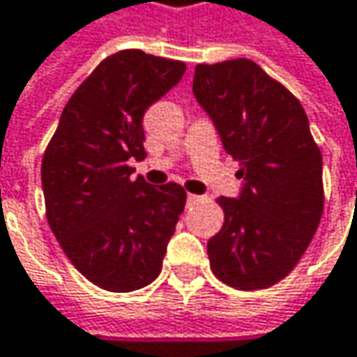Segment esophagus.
I'll return each instance as SVG.
<instances>
[{
  "label": "esophagus",
  "mask_w": 357,
  "mask_h": 357,
  "mask_svg": "<svg viewBox=\"0 0 357 357\" xmlns=\"http://www.w3.org/2000/svg\"><path fill=\"white\" fill-rule=\"evenodd\" d=\"M187 201H189V203H195V201H199V197H197V195H191V192H189V195H187Z\"/></svg>",
  "instance_id": "34e87169"
}]
</instances>
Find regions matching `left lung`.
Wrapping results in <instances>:
<instances>
[{"instance_id":"left-lung-1","label":"left lung","mask_w":357,"mask_h":357,"mask_svg":"<svg viewBox=\"0 0 357 357\" xmlns=\"http://www.w3.org/2000/svg\"><path fill=\"white\" fill-rule=\"evenodd\" d=\"M192 93L240 162L238 199L219 197L223 227L207 242L217 278L268 289L293 270L323 215V156L301 101L254 61L197 64Z\"/></svg>"}]
</instances>
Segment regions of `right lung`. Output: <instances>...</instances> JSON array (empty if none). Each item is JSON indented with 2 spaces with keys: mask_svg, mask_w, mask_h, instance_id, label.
<instances>
[{
  "mask_svg": "<svg viewBox=\"0 0 357 357\" xmlns=\"http://www.w3.org/2000/svg\"><path fill=\"white\" fill-rule=\"evenodd\" d=\"M187 64L130 48L103 59L64 105L42 156L48 225L95 287L132 293L162 268L187 192L132 178L144 160L146 109L185 75Z\"/></svg>",
  "mask_w": 357,
  "mask_h": 357,
  "instance_id": "obj_1",
  "label": "right lung"
}]
</instances>
